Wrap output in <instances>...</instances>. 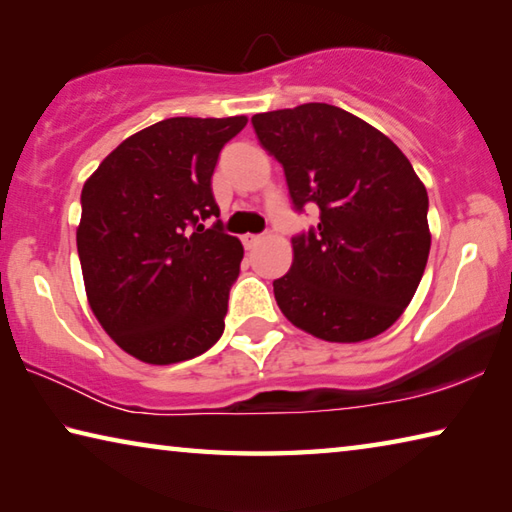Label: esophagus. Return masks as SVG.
Wrapping results in <instances>:
<instances>
[{"label":"esophagus","mask_w":512,"mask_h":512,"mask_svg":"<svg viewBox=\"0 0 512 512\" xmlns=\"http://www.w3.org/2000/svg\"><path fill=\"white\" fill-rule=\"evenodd\" d=\"M241 241H244L246 248H255L259 241H262V237H259V235H244V237H241Z\"/></svg>","instance_id":"obj_1"}]
</instances>
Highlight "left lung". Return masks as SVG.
I'll use <instances>...</instances> for the list:
<instances>
[{
	"label": "left lung",
	"mask_w": 512,
	"mask_h": 512,
	"mask_svg": "<svg viewBox=\"0 0 512 512\" xmlns=\"http://www.w3.org/2000/svg\"><path fill=\"white\" fill-rule=\"evenodd\" d=\"M259 144L282 164L298 212L316 228L291 239L293 264L273 282L293 325L332 343L386 332L409 307L427 266L429 196L384 133L329 103L253 117Z\"/></svg>",
	"instance_id": "8db88e82"
}]
</instances>
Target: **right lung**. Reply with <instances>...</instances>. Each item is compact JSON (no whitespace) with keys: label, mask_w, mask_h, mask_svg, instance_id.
Wrapping results in <instances>:
<instances>
[{"label":"right lung","mask_w":512,"mask_h":512,"mask_svg":"<svg viewBox=\"0 0 512 512\" xmlns=\"http://www.w3.org/2000/svg\"><path fill=\"white\" fill-rule=\"evenodd\" d=\"M248 119L171 117L121 142L81 192L76 230L85 293L121 350L153 366L221 339L244 246L212 194L219 153Z\"/></svg>","instance_id":"add662e5"}]
</instances>
